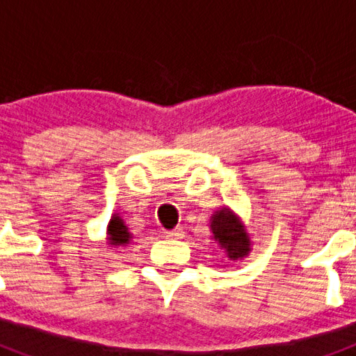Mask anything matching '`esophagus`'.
Here are the masks:
<instances>
[{
    "label": "esophagus",
    "instance_id": "1",
    "mask_svg": "<svg viewBox=\"0 0 356 356\" xmlns=\"http://www.w3.org/2000/svg\"><path fill=\"white\" fill-rule=\"evenodd\" d=\"M165 237H168V238H181V237H184V229L175 228V229H171V232H165Z\"/></svg>",
    "mask_w": 356,
    "mask_h": 356
}]
</instances>
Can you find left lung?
<instances>
[{"mask_svg": "<svg viewBox=\"0 0 356 356\" xmlns=\"http://www.w3.org/2000/svg\"><path fill=\"white\" fill-rule=\"evenodd\" d=\"M213 241L226 251L229 260L244 259L251 251V241L246 228L241 225V219L228 207L213 212L210 219Z\"/></svg>", "mask_w": 356, "mask_h": 356, "instance_id": "left-lung-1", "label": "left lung"}]
</instances>
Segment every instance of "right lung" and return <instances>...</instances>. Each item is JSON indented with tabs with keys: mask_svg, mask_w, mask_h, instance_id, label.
<instances>
[{
	"mask_svg": "<svg viewBox=\"0 0 356 356\" xmlns=\"http://www.w3.org/2000/svg\"><path fill=\"white\" fill-rule=\"evenodd\" d=\"M106 235H108V244L110 246H127L131 241V234L128 232V228L124 226L119 216H112L108 222V229H106Z\"/></svg>",
	"mask_w": 356,
	"mask_h": 356,
	"instance_id": "1",
	"label": "right lung"
}]
</instances>
